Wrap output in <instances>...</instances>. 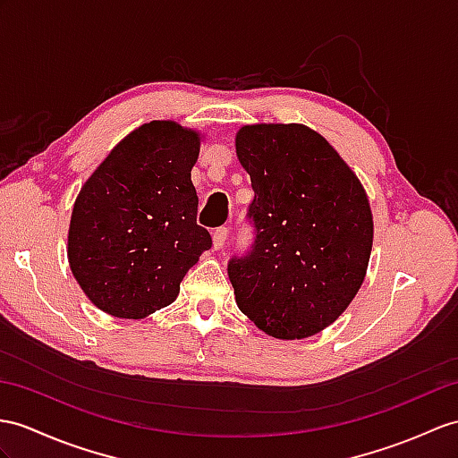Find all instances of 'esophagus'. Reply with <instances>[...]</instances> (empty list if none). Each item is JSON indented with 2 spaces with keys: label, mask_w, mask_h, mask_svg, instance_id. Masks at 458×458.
Listing matches in <instances>:
<instances>
[{
  "label": "esophagus",
  "mask_w": 458,
  "mask_h": 458,
  "mask_svg": "<svg viewBox=\"0 0 458 458\" xmlns=\"http://www.w3.org/2000/svg\"><path fill=\"white\" fill-rule=\"evenodd\" d=\"M227 237H229V229H227V227L216 229V231H214V249H216V250L223 249V244H225Z\"/></svg>",
  "instance_id": "1"
}]
</instances>
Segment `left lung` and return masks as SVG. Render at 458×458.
Here are the masks:
<instances>
[{"mask_svg":"<svg viewBox=\"0 0 458 458\" xmlns=\"http://www.w3.org/2000/svg\"><path fill=\"white\" fill-rule=\"evenodd\" d=\"M237 157L250 174L254 242L227 266L241 313L267 336L325 330L360 292L373 216L360 178L303 124L242 126Z\"/></svg>","mask_w":458,"mask_h":458,"instance_id":"obj_1","label":"left lung"}]
</instances>
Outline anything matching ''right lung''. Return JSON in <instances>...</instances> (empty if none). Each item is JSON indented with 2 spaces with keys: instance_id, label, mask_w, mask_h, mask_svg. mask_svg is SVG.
<instances>
[{
  "instance_id": "1",
  "label": "right lung",
  "mask_w": 458,
  "mask_h": 458,
  "mask_svg": "<svg viewBox=\"0 0 458 458\" xmlns=\"http://www.w3.org/2000/svg\"><path fill=\"white\" fill-rule=\"evenodd\" d=\"M198 153V131L153 120L87 178L72 211L68 260L100 310L143 318L171 305L186 272L211 249L208 229L196 223Z\"/></svg>"
}]
</instances>
